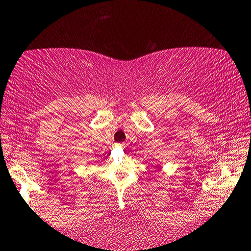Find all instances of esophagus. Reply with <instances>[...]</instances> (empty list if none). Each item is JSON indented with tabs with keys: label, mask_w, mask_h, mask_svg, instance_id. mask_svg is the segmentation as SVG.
I'll return each instance as SVG.
<instances>
[{
	"label": "esophagus",
	"mask_w": 251,
	"mask_h": 251,
	"mask_svg": "<svg viewBox=\"0 0 251 251\" xmlns=\"http://www.w3.org/2000/svg\"><path fill=\"white\" fill-rule=\"evenodd\" d=\"M124 146H125L124 144H118V145H117V147H119V148H124Z\"/></svg>",
	"instance_id": "34e87169"
}]
</instances>
